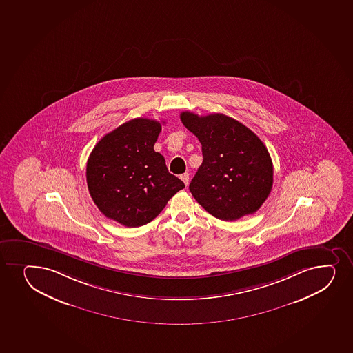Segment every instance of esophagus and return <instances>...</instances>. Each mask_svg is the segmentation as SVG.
<instances>
[{
  "label": "esophagus",
  "instance_id": "esophagus-1",
  "mask_svg": "<svg viewBox=\"0 0 353 353\" xmlns=\"http://www.w3.org/2000/svg\"><path fill=\"white\" fill-rule=\"evenodd\" d=\"M181 179H182L185 185H188V184H189V179H190V176H189L188 172H185V174H181Z\"/></svg>",
  "mask_w": 353,
  "mask_h": 353
}]
</instances>
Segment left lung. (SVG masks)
Here are the masks:
<instances>
[{
	"label": "left lung",
	"mask_w": 353,
	"mask_h": 353,
	"mask_svg": "<svg viewBox=\"0 0 353 353\" xmlns=\"http://www.w3.org/2000/svg\"><path fill=\"white\" fill-rule=\"evenodd\" d=\"M181 121L202 144L203 163L189 189L214 217L236 221L254 214L274 183L269 151L254 132L223 114L184 111Z\"/></svg>",
	"instance_id": "obj_1"
}]
</instances>
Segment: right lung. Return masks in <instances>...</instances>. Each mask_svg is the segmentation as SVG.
Here are the masks:
<instances>
[{
	"label": "right lung",
	"instance_id": "right-lung-1",
	"mask_svg": "<svg viewBox=\"0 0 353 353\" xmlns=\"http://www.w3.org/2000/svg\"><path fill=\"white\" fill-rule=\"evenodd\" d=\"M161 130L159 121L131 119L92 149L87 163L88 189L105 217L128 228L145 225L185 186L154 150Z\"/></svg>",
	"mask_w": 353,
	"mask_h": 353
}]
</instances>
